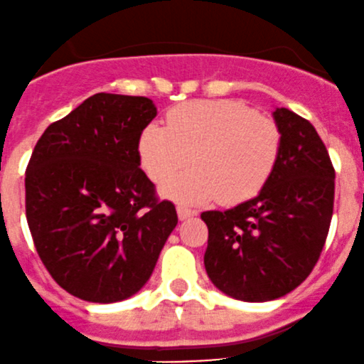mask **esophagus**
<instances>
[{
	"label": "esophagus",
	"mask_w": 364,
	"mask_h": 364,
	"mask_svg": "<svg viewBox=\"0 0 364 364\" xmlns=\"http://www.w3.org/2000/svg\"><path fill=\"white\" fill-rule=\"evenodd\" d=\"M199 213L196 209H188V208H183V205H178V218L179 220H186L190 216H197Z\"/></svg>",
	"instance_id": "obj_1"
}]
</instances>
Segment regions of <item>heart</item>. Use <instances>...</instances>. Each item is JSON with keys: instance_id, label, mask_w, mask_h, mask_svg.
<instances>
[{"instance_id": "1", "label": "heart", "mask_w": 364, "mask_h": 364, "mask_svg": "<svg viewBox=\"0 0 364 364\" xmlns=\"http://www.w3.org/2000/svg\"><path fill=\"white\" fill-rule=\"evenodd\" d=\"M277 123L237 100H192L167 114L165 127L148 124L137 153L149 179L164 183L193 156L196 169L165 183L161 196L181 204L220 199L237 204L260 192L278 161Z\"/></svg>"}]
</instances>
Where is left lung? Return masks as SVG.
<instances>
[{
  "mask_svg": "<svg viewBox=\"0 0 364 364\" xmlns=\"http://www.w3.org/2000/svg\"><path fill=\"white\" fill-rule=\"evenodd\" d=\"M282 135L266 185L247 203L200 215L209 237L204 266L223 294L264 303L306 280L328 237L335 168L310 121L285 107L273 111Z\"/></svg>",
  "mask_w": 364,
  "mask_h": 364,
  "instance_id": "1",
  "label": "left lung"
}]
</instances>
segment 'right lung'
Segmentation results:
<instances>
[{"mask_svg": "<svg viewBox=\"0 0 364 364\" xmlns=\"http://www.w3.org/2000/svg\"><path fill=\"white\" fill-rule=\"evenodd\" d=\"M146 97L97 93L49 124L26 168V218L43 266L90 303L137 294L178 225L141 171L137 142L156 116Z\"/></svg>", "mask_w": 364, "mask_h": 364, "instance_id": "add662e5", "label": "right lung"}]
</instances>
